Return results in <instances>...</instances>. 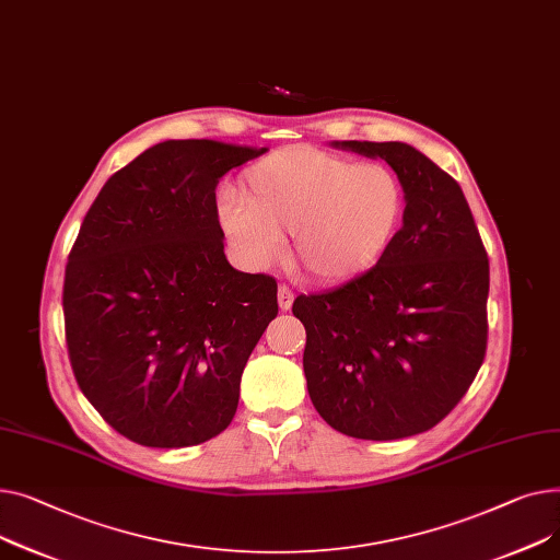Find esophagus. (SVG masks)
Returning <instances> with one entry per match:
<instances>
[{
  "instance_id": "34e87169",
  "label": "esophagus",
  "mask_w": 560,
  "mask_h": 560,
  "mask_svg": "<svg viewBox=\"0 0 560 560\" xmlns=\"http://www.w3.org/2000/svg\"><path fill=\"white\" fill-rule=\"evenodd\" d=\"M278 305H280V310H291V305H293V291H291V287L289 284H280L278 287Z\"/></svg>"
}]
</instances>
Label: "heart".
<instances>
[{
    "label": "heart",
    "instance_id": "obj_1",
    "mask_svg": "<svg viewBox=\"0 0 560 560\" xmlns=\"http://www.w3.org/2000/svg\"><path fill=\"white\" fill-rule=\"evenodd\" d=\"M405 206V187L386 164L291 147L246 170L242 201L225 199L219 223L253 269L273 267L291 235L293 257L310 278L346 282L377 265Z\"/></svg>",
    "mask_w": 560,
    "mask_h": 560
}]
</instances>
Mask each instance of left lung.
<instances>
[{"mask_svg": "<svg viewBox=\"0 0 560 560\" xmlns=\"http://www.w3.org/2000/svg\"><path fill=\"white\" fill-rule=\"evenodd\" d=\"M386 160L407 206L377 265L299 295L310 398L337 432L396 441L432 430L466 396L488 341V255L458 183L405 142H335Z\"/></svg>", "mask_w": 560, "mask_h": 560, "instance_id": "obj_1", "label": "left lung"}]
</instances>
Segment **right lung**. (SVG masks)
I'll return each mask as SVG.
<instances>
[{
    "mask_svg": "<svg viewBox=\"0 0 560 560\" xmlns=\"http://www.w3.org/2000/svg\"><path fill=\"white\" fill-rule=\"evenodd\" d=\"M267 149L167 140L113 174L62 284L79 388L147 447L210 441L233 420L246 361L278 316V282L228 265L217 183Z\"/></svg>",
    "mask_w": 560,
    "mask_h": 560,
    "instance_id": "add662e5",
    "label": "right lung"
}]
</instances>
